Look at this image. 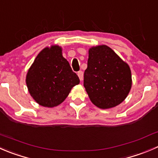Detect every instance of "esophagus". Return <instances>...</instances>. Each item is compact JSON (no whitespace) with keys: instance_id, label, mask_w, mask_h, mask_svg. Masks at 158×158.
Listing matches in <instances>:
<instances>
[{"instance_id":"obj_1","label":"esophagus","mask_w":158,"mask_h":158,"mask_svg":"<svg viewBox=\"0 0 158 158\" xmlns=\"http://www.w3.org/2000/svg\"><path fill=\"white\" fill-rule=\"evenodd\" d=\"M77 75H78V76H79L80 81H82V79H83V73H82V71H79V72H78Z\"/></svg>"}]
</instances>
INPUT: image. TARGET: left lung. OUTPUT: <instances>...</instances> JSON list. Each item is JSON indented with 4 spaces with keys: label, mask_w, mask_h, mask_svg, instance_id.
<instances>
[{
    "label": "left lung",
    "mask_w": 158,
    "mask_h": 158,
    "mask_svg": "<svg viewBox=\"0 0 158 158\" xmlns=\"http://www.w3.org/2000/svg\"><path fill=\"white\" fill-rule=\"evenodd\" d=\"M84 87L91 102L100 109H110L121 103L132 85L127 63L106 45L89 49Z\"/></svg>",
    "instance_id": "1"
}]
</instances>
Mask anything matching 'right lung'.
<instances>
[{
    "mask_svg": "<svg viewBox=\"0 0 158 158\" xmlns=\"http://www.w3.org/2000/svg\"><path fill=\"white\" fill-rule=\"evenodd\" d=\"M59 45L46 47L35 58L26 76L31 97L39 105L54 107L62 103L72 88L79 83Z\"/></svg>",
    "mask_w": 158,
    "mask_h": 158,
    "instance_id": "right-lung-1",
    "label": "right lung"
}]
</instances>
